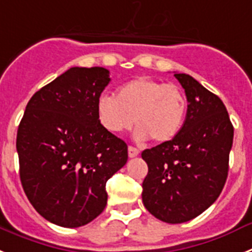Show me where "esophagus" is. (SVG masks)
<instances>
[{
	"mask_svg": "<svg viewBox=\"0 0 252 252\" xmlns=\"http://www.w3.org/2000/svg\"><path fill=\"white\" fill-rule=\"evenodd\" d=\"M128 155L130 158H133V157H137L139 155V150H137L135 147H132V146H129L128 147Z\"/></svg>",
	"mask_w": 252,
	"mask_h": 252,
	"instance_id": "34e87169",
	"label": "esophagus"
}]
</instances>
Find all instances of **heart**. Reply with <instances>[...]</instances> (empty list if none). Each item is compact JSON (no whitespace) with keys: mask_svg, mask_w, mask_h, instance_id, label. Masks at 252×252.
<instances>
[{"mask_svg":"<svg viewBox=\"0 0 252 252\" xmlns=\"http://www.w3.org/2000/svg\"><path fill=\"white\" fill-rule=\"evenodd\" d=\"M187 97L176 85L150 77H138L122 85L115 96H100L96 115L100 126L111 134H120L137 126V141L151 138L156 143L172 139L187 115Z\"/></svg>","mask_w":252,"mask_h":252,"instance_id":"b5f03b06","label":"heart"}]
</instances>
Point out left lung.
<instances>
[{"mask_svg":"<svg viewBox=\"0 0 252 252\" xmlns=\"http://www.w3.org/2000/svg\"><path fill=\"white\" fill-rule=\"evenodd\" d=\"M185 90V122L171 141L144 150L148 174L142 200L148 212L166 223L198 217L220 196L228 175L233 126L222 100L195 78L175 73Z\"/></svg>","mask_w":252,"mask_h":252,"instance_id":"left-lung-1","label":"left lung"}]
</instances>
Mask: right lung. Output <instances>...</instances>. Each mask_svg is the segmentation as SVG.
I'll return each mask as SVG.
<instances>
[{
	"mask_svg": "<svg viewBox=\"0 0 252 252\" xmlns=\"http://www.w3.org/2000/svg\"><path fill=\"white\" fill-rule=\"evenodd\" d=\"M110 82L102 67H72L26 105L16 150L24 191L35 211L76 228L106 207V181L128 159V146L106 132L96 102Z\"/></svg>",
	"mask_w": 252,
	"mask_h": 252,
	"instance_id": "add662e5",
	"label": "right lung"
}]
</instances>
